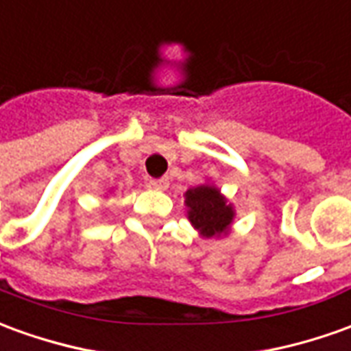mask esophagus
Segmentation results:
<instances>
[{"mask_svg": "<svg viewBox=\"0 0 351 351\" xmlns=\"http://www.w3.org/2000/svg\"><path fill=\"white\" fill-rule=\"evenodd\" d=\"M150 186L154 190H167L169 180L167 178H152Z\"/></svg>", "mask_w": 351, "mask_h": 351, "instance_id": "obj_1", "label": "esophagus"}]
</instances>
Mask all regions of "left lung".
Segmentation results:
<instances>
[{"mask_svg":"<svg viewBox=\"0 0 351 351\" xmlns=\"http://www.w3.org/2000/svg\"><path fill=\"white\" fill-rule=\"evenodd\" d=\"M186 217L203 239L226 237L232 232L235 209L215 184L205 182L184 193Z\"/></svg>","mask_w":351,"mask_h":351,"instance_id":"1","label":"left lung"}]
</instances>
